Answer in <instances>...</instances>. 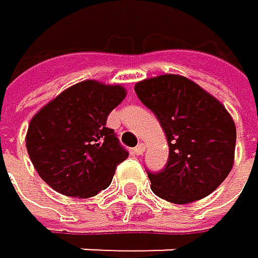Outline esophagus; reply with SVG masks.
Masks as SVG:
<instances>
[{
	"label": "esophagus",
	"mask_w": 258,
	"mask_h": 258,
	"mask_svg": "<svg viewBox=\"0 0 258 258\" xmlns=\"http://www.w3.org/2000/svg\"><path fill=\"white\" fill-rule=\"evenodd\" d=\"M135 155H138V156H141V155H144V152H145V145L144 144H139L138 147H135Z\"/></svg>",
	"instance_id": "34e87169"
}]
</instances>
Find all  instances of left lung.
<instances>
[{"label":"left lung","mask_w":258,"mask_h":258,"mask_svg":"<svg viewBox=\"0 0 258 258\" xmlns=\"http://www.w3.org/2000/svg\"><path fill=\"white\" fill-rule=\"evenodd\" d=\"M139 100L155 113L168 142L162 172H147L152 192L173 204L212 194L229 175L235 153V123L226 108L200 85L164 74L138 82Z\"/></svg>","instance_id":"1"}]
</instances>
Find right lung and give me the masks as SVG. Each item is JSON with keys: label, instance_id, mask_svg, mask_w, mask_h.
Segmentation results:
<instances>
[{"label": "right lung", "instance_id": "obj_1", "mask_svg": "<svg viewBox=\"0 0 258 258\" xmlns=\"http://www.w3.org/2000/svg\"><path fill=\"white\" fill-rule=\"evenodd\" d=\"M120 85L85 80L64 90L32 117L26 148L35 170L66 197L90 198L111 184L126 159L106 117L125 99Z\"/></svg>", "mask_w": 258, "mask_h": 258}]
</instances>
